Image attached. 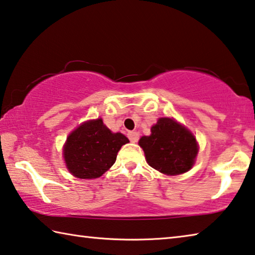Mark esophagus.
<instances>
[{"instance_id":"34e87169","label":"esophagus","mask_w":255,"mask_h":255,"mask_svg":"<svg viewBox=\"0 0 255 255\" xmlns=\"http://www.w3.org/2000/svg\"><path fill=\"white\" fill-rule=\"evenodd\" d=\"M128 139H130L131 142H137V140H139V133L135 131L128 132Z\"/></svg>"}]
</instances>
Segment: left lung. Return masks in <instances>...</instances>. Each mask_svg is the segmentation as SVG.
<instances>
[{"label":"left lung","mask_w":255,"mask_h":255,"mask_svg":"<svg viewBox=\"0 0 255 255\" xmlns=\"http://www.w3.org/2000/svg\"><path fill=\"white\" fill-rule=\"evenodd\" d=\"M148 164L166 175H179L192 168L198 144L192 133L176 121L161 118L151 128V134L139 141Z\"/></svg>","instance_id":"obj_1"}]
</instances>
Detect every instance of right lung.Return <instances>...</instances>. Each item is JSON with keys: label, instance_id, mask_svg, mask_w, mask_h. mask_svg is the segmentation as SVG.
<instances>
[{"label": "right lung", "instance_id": "right-lung-1", "mask_svg": "<svg viewBox=\"0 0 255 255\" xmlns=\"http://www.w3.org/2000/svg\"><path fill=\"white\" fill-rule=\"evenodd\" d=\"M128 139L122 133H112L102 119L80 125L69 135L64 145V159L70 173L78 178H97L114 165L116 156Z\"/></svg>", "mask_w": 255, "mask_h": 255}]
</instances>
